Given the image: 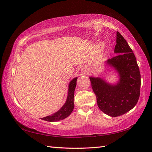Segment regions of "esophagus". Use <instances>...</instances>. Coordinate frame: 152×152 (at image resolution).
<instances>
[{
	"label": "esophagus",
	"mask_w": 152,
	"mask_h": 152,
	"mask_svg": "<svg viewBox=\"0 0 152 152\" xmlns=\"http://www.w3.org/2000/svg\"><path fill=\"white\" fill-rule=\"evenodd\" d=\"M88 68H87L86 66H83V67H82V69H81V72H82V73H83V74H88Z\"/></svg>",
	"instance_id": "1"
}]
</instances>
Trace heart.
Listing matches in <instances>:
<instances>
[{
	"instance_id": "obj_1",
	"label": "heart",
	"mask_w": 152,
	"mask_h": 152,
	"mask_svg": "<svg viewBox=\"0 0 152 152\" xmlns=\"http://www.w3.org/2000/svg\"><path fill=\"white\" fill-rule=\"evenodd\" d=\"M104 46H105L104 42H102V43L101 44V47L102 48H104Z\"/></svg>"
}]
</instances>
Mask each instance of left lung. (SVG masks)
Instances as JSON below:
<instances>
[{
    "label": "left lung",
    "mask_w": 152,
    "mask_h": 152,
    "mask_svg": "<svg viewBox=\"0 0 152 152\" xmlns=\"http://www.w3.org/2000/svg\"><path fill=\"white\" fill-rule=\"evenodd\" d=\"M114 53L116 56L106 61L119 76L114 84L100 77H89L99 108L111 117L125 114L137 104L140 96L141 78L133 50L122 35L117 32Z\"/></svg>",
    "instance_id": "1"
}]
</instances>
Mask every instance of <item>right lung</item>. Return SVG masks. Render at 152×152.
<instances>
[{
	"label": "right lung",
	"instance_id": "right-lung-1",
	"mask_svg": "<svg viewBox=\"0 0 152 152\" xmlns=\"http://www.w3.org/2000/svg\"><path fill=\"white\" fill-rule=\"evenodd\" d=\"M77 79H78V78L76 77V78H73L70 82L69 84V89H68L66 101L62 107H61L57 112L54 113V114L46 116V117L41 118L42 119L50 122L58 121L65 119L68 116L70 115L71 113L73 111L74 106V93L76 86Z\"/></svg>",
	"mask_w": 152,
	"mask_h": 152
}]
</instances>
